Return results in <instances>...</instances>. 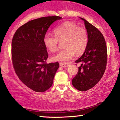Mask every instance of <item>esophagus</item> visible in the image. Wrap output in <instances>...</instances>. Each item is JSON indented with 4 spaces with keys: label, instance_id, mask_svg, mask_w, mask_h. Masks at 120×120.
Listing matches in <instances>:
<instances>
[{
    "label": "esophagus",
    "instance_id": "esophagus-1",
    "mask_svg": "<svg viewBox=\"0 0 120 120\" xmlns=\"http://www.w3.org/2000/svg\"><path fill=\"white\" fill-rule=\"evenodd\" d=\"M69 65L68 64H67V63H60V66L61 67H63V68H67L68 67Z\"/></svg>",
    "mask_w": 120,
    "mask_h": 120
}]
</instances>
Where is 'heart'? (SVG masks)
<instances>
[{
	"label": "heart",
	"instance_id": "obj_1",
	"mask_svg": "<svg viewBox=\"0 0 120 120\" xmlns=\"http://www.w3.org/2000/svg\"><path fill=\"white\" fill-rule=\"evenodd\" d=\"M55 37L46 34L43 42L48 50L56 52L59 47V41H64V49L52 57L53 61L67 62L73 57L75 52L77 55L83 53L89 42L87 31L83 27L71 21H65L55 29Z\"/></svg>",
	"mask_w": 120,
	"mask_h": 120
}]
</instances>
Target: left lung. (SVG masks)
Instances as JSON below:
<instances>
[{"mask_svg":"<svg viewBox=\"0 0 120 120\" xmlns=\"http://www.w3.org/2000/svg\"><path fill=\"white\" fill-rule=\"evenodd\" d=\"M81 19L85 22L89 42L83 54L75 61L81 66L71 83L78 90L85 91L96 85L103 77L107 66V49L102 33L86 20Z\"/></svg>","mask_w":120,"mask_h":120,"instance_id":"left-lung-1","label":"left lung"}]
</instances>
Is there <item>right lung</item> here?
I'll list each match as a JSON object with an SVG mask.
<instances>
[{
	"mask_svg": "<svg viewBox=\"0 0 120 120\" xmlns=\"http://www.w3.org/2000/svg\"><path fill=\"white\" fill-rule=\"evenodd\" d=\"M57 16L43 17L21 26L12 41V61L15 73L27 87L38 93L50 88L59 67L58 62L47 64L48 53L43 42Z\"/></svg>",
	"mask_w": 120,
	"mask_h": 120,
	"instance_id": "add662e5",
	"label": "right lung"
}]
</instances>
